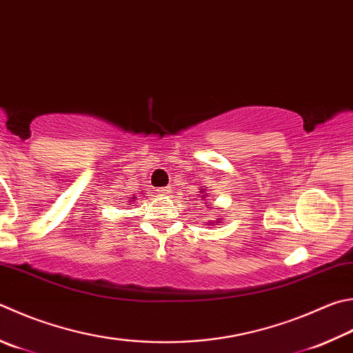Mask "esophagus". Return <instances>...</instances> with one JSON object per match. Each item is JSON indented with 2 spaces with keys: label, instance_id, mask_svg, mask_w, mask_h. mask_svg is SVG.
I'll return each mask as SVG.
<instances>
[{
  "label": "esophagus",
  "instance_id": "34e87169",
  "mask_svg": "<svg viewBox=\"0 0 353 353\" xmlns=\"http://www.w3.org/2000/svg\"><path fill=\"white\" fill-rule=\"evenodd\" d=\"M156 194H157V196H162V197H168V194H170V188H168V187L157 188V190H156Z\"/></svg>",
  "mask_w": 353,
  "mask_h": 353
}]
</instances>
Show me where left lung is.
I'll return each instance as SVG.
<instances>
[{
  "label": "left lung",
  "mask_w": 353,
  "mask_h": 353,
  "mask_svg": "<svg viewBox=\"0 0 353 353\" xmlns=\"http://www.w3.org/2000/svg\"><path fill=\"white\" fill-rule=\"evenodd\" d=\"M205 196H207V194H205ZM202 197H203V196H202Z\"/></svg>",
  "instance_id": "8db88e82"
}]
</instances>
